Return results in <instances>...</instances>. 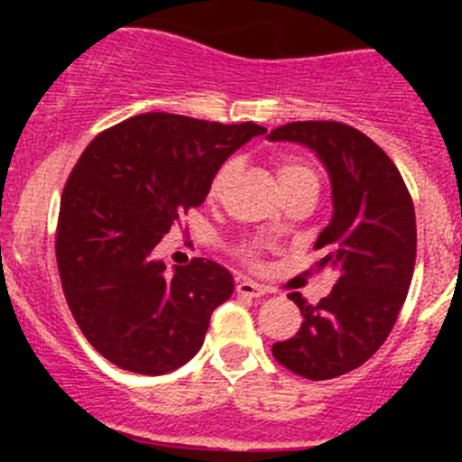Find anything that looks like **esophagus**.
Returning <instances> with one entry per match:
<instances>
[{"instance_id": "1", "label": "esophagus", "mask_w": 462, "mask_h": 462, "mask_svg": "<svg viewBox=\"0 0 462 462\" xmlns=\"http://www.w3.org/2000/svg\"><path fill=\"white\" fill-rule=\"evenodd\" d=\"M236 292L245 297H261L265 295V288L259 286V283L250 282V279H241V282H236Z\"/></svg>"}]
</instances>
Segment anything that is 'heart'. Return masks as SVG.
<instances>
[{"label":"heart","instance_id":"obj_1","mask_svg":"<svg viewBox=\"0 0 462 462\" xmlns=\"http://www.w3.org/2000/svg\"><path fill=\"white\" fill-rule=\"evenodd\" d=\"M235 171V162L227 161L226 165H221V170L214 174L212 183H209V197L217 199L218 192L223 189L226 180L230 179V174ZM277 176L279 183H282L283 194L292 192L297 188H304V185H318V174L313 171V167L300 156H283L277 162Z\"/></svg>","mask_w":462,"mask_h":462}]
</instances>
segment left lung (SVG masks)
Masks as SVG:
<instances>
[{"instance_id": "8db88e82", "label": "left lung", "mask_w": 462, "mask_h": 462, "mask_svg": "<svg viewBox=\"0 0 462 462\" xmlns=\"http://www.w3.org/2000/svg\"><path fill=\"white\" fill-rule=\"evenodd\" d=\"M270 141L306 144L333 188V218L315 241L318 268L337 274L318 304L300 292L297 335L273 344L279 365L306 380H330L365 365L384 344L407 300L416 265V212L398 167L356 127L333 120L288 123Z\"/></svg>"}]
</instances>
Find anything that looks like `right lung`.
<instances>
[{
  "label": "right lung",
  "mask_w": 462,
  "mask_h": 462,
  "mask_svg": "<svg viewBox=\"0 0 462 462\" xmlns=\"http://www.w3.org/2000/svg\"><path fill=\"white\" fill-rule=\"evenodd\" d=\"M254 123L141 114L97 134L78 158L60 201L55 257L73 319L111 365L162 375L203 346L214 309L235 283L223 265L192 259L167 270L153 248L199 208L214 174Z\"/></svg>",
  "instance_id": "1"
}]
</instances>
